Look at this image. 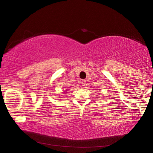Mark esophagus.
Here are the masks:
<instances>
[{
	"mask_svg": "<svg viewBox=\"0 0 153 153\" xmlns=\"http://www.w3.org/2000/svg\"><path fill=\"white\" fill-rule=\"evenodd\" d=\"M82 84L83 85V86H85V84H86V80H82Z\"/></svg>",
	"mask_w": 153,
	"mask_h": 153,
	"instance_id": "obj_1",
	"label": "esophagus"
}]
</instances>
